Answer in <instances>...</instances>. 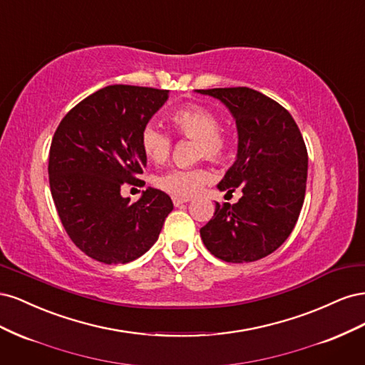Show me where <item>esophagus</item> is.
<instances>
[{
	"mask_svg": "<svg viewBox=\"0 0 365 365\" xmlns=\"http://www.w3.org/2000/svg\"><path fill=\"white\" fill-rule=\"evenodd\" d=\"M172 201H173V205H175V207H178V205H181V204L189 202L190 200H189V197H176V196H173Z\"/></svg>",
	"mask_w": 365,
	"mask_h": 365,
	"instance_id": "obj_1",
	"label": "esophagus"
}]
</instances>
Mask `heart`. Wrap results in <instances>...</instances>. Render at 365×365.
<instances>
[{
  "mask_svg": "<svg viewBox=\"0 0 365 365\" xmlns=\"http://www.w3.org/2000/svg\"><path fill=\"white\" fill-rule=\"evenodd\" d=\"M169 125L176 137L195 140V157L224 164L233 152L230 135L220 128L219 115L201 103H187L169 114ZM140 145L145 155L157 164L169 160L172 138L161 129L148 125L141 130ZM212 181V173L205 168L172 169L155 178L160 190L176 197H192Z\"/></svg>",
  "mask_w": 365,
  "mask_h": 365,
  "instance_id": "1",
  "label": "heart"
}]
</instances>
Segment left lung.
<instances>
[{"instance_id": "obj_1", "label": "left lung", "mask_w": 365, "mask_h": 365, "mask_svg": "<svg viewBox=\"0 0 365 365\" xmlns=\"http://www.w3.org/2000/svg\"><path fill=\"white\" fill-rule=\"evenodd\" d=\"M196 91L219 98L236 120L237 160L217 187L244 193L236 204L216 202L201 239L224 262L267 257L292 233L303 207L307 150L302 132L282 105L251 88Z\"/></svg>"}]
</instances>
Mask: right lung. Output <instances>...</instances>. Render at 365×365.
Masks as SVG:
<instances>
[{
  "mask_svg": "<svg viewBox=\"0 0 365 365\" xmlns=\"http://www.w3.org/2000/svg\"><path fill=\"white\" fill-rule=\"evenodd\" d=\"M168 97V90L109 85L77 103L54 132L51 196L65 231L88 257L106 264L138 259L173 210L170 196L152 187L137 202L120 195L125 182L143 185L148 161L140 135Z\"/></svg>",
  "mask_w": 365,
  "mask_h": 365,
  "instance_id": "1",
  "label": "right lung"
}]
</instances>
